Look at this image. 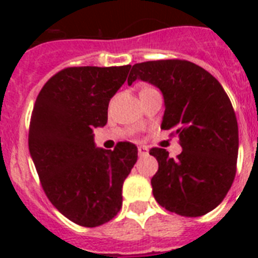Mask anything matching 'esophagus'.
I'll list each match as a JSON object with an SVG mask.
<instances>
[{"mask_svg":"<svg viewBox=\"0 0 258 258\" xmlns=\"http://www.w3.org/2000/svg\"><path fill=\"white\" fill-rule=\"evenodd\" d=\"M138 153H139L141 157H143V155H147V154H149V149H147L146 146H139V147H138Z\"/></svg>","mask_w":258,"mask_h":258,"instance_id":"esophagus-1","label":"esophagus"}]
</instances>
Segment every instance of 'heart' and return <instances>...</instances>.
I'll return each instance as SVG.
<instances>
[{
	"label": "heart",
	"instance_id": "heart-1",
	"mask_svg": "<svg viewBox=\"0 0 258 258\" xmlns=\"http://www.w3.org/2000/svg\"><path fill=\"white\" fill-rule=\"evenodd\" d=\"M145 89H149V88H145Z\"/></svg>",
	"mask_w": 258,
	"mask_h": 258
}]
</instances>
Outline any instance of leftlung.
Segmentation results:
<instances>
[{"instance_id":"obj_1","label":"left lung","mask_w":258,"mask_h":258,"mask_svg":"<svg viewBox=\"0 0 258 258\" xmlns=\"http://www.w3.org/2000/svg\"><path fill=\"white\" fill-rule=\"evenodd\" d=\"M150 83L163 95L161 128L178 135L182 153L174 159L165 149H151L159 169L151 179L161 206L184 217L212 212L236 176L238 125L218 80L186 60H158L133 66L128 86Z\"/></svg>"}]
</instances>
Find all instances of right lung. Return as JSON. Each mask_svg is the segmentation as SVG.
<instances>
[{
	"instance_id": "1",
	"label": "right lung",
	"mask_w": 258,
	"mask_h": 258,
	"mask_svg": "<svg viewBox=\"0 0 258 258\" xmlns=\"http://www.w3.org/2000/svg\"><path fill=\"white\" fill-rule=\"evenodd\" d=\"M131 66L72 67L50 78L30 117L29 153L42 188L72 222L95 228L120 210L123 182L137 163L130 142L113 151L95 145L93 128L104 127L108 103Z\"/></svg>"
}]
</instances>
